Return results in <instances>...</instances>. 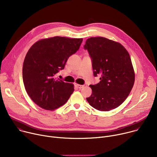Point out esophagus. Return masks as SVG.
<instances>
[{
	"label": "esophagus",
	"mask_w": 157,
	"mask_h": 157,
	"mask_svg": "<svg viewBox=\"0 0 157 157\" xmlns=\"http://www.w3.org/2000/svg\"><path fill=\"white\" fill-rule=\"evenodd\" d=\"M75 86H76L78 89H81V88L84 87V86H83V85H80V84H76Z\"/></svg>",
	"instance_id": "1"
}]
</instances>
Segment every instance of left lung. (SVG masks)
<instances>
[{
	"instance_id": "8db88e82",
	"label": "left lung",
	"mask_w": 157,
	"mask_h": 157,
	"mask_svg": "<svg viewBox=\"0 0 157 157\" xmlns=\"http://www.w3.org/2000/svg\"><path fill=\"white\" fill-rule=\"evenodd\" d=\"M92 58L93 74L100 82L90 85L86 99L93 107L109 111L122 104L135 82V72L127 50L120 43L104 37H91L84 46Z\"/></svg>"
}]
</instances>
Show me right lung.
Listing matches in <instances>:
<instances>
[{
    "instance_id": "obj_1",
    "label": "right lung",
    "mask_w": 157,
    "mask_h": 157,
    "mask_svg": "<svg viewBox=\"0 0 157 157\" xmlns=\"http://www.w3.org/2000/svg\"><path fill=\"white\" fill-rule=\"evenodd\" d=\"M82 38L54 36L37 41L29 50L22 76L26 91L40 107L54 110L64 104L74 92L73 84L55 78L68 58L79 48Z\"/></svg>"
}]
</instances>
